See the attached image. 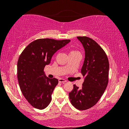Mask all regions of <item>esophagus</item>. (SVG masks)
<instances>
[{
	"label": "esophagus",
	"instance_id": "34e87169",
	"mask_svg": "<svg viewBox=\"0 0 129 129\" xmlns=\"http://www.w3.org/2000/svg\"><path fill=\"white\" fill-rule=\"evenodd\" d=\"M67 81L66 80H64V79H59V83H66Z\"/></svg>",
	"mask_w": 129,
	"mask_h": 129
}]
</instances>
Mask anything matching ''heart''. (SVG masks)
<instances>
[{
	"label": "heart",
	"mask_w": 129,
	"mask_h": 129,
	"mask_svg": "<svg viewBox=\"0 0 129 129\" xmlns=\"http://www.w3.org/2000/svg\"><path fill=\"white\" fill-rule=\"evenodd\" d=\"M76 53H78V52H77V51H75V50H71L70 52V53H69V54Z\"/></svg>",
	"instance_id": "1"
}]
</instances>
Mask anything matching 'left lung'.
Returning a JSON list of instances; mask_svg holds the SVG:
<instances>
[{
	"instance_id": "obj_1",
	"label": "left lung",
	"mask_w": 129,
	"mask_h": 129,
	"mask_svg": "<svg viewBox=\"0 0 129 129\" xmlns=\"http://www.w3.org/2000/svg\"><path fill=\"white\" fill-rule=\"evenodd\" d=\"M77 38L85 52L81 69L84 82L81 89L74 84L69 94L73 106L83 110L96 105L105 92L109 81V63L105 51L94 40L86 36Z\"/></svg>"
}]
</instances>
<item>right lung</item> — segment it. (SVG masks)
Masks as SVG:
<instances>
[{
	"instance_id": "1",
	"label": "right lung",
	"mask_w": 129,
	"mask_h": 129,
	"mask_svg": "<svg viewBox=\"0 0 129 129\" xmlns=\"http://www.w3.org/2000/svg\"><path fill=\"white\" fill-rule=\"evenodd\" d=\"M70 40L41 39L31 42L24 49L17 61V79L20 89L28 102L42 110L50 103L58 80L49 79L43 70L50 64L52 56Z\"/></svg>"
}]
</instances>
